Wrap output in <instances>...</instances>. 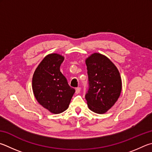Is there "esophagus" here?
I'll return each instance as SVG.
<instances>
[{
  "mask_svg": "<svg viewBox=\"0 0 152 152\" xmlns=\"http://www.w3.org/2000/svg\"><path fill=\"white\" fill-rule=\"evenodd\" d=\"M80 91H81V88H80V87H77L76 89H75V93H76V94H79V93H80Z\"/></svg>",
  "mask_w": 152,
  "mask_h": 152,
  "instance_id": "obj_1",
  "label": "esophagus"
}]
</instances>
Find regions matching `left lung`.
Returning <instances> with one entry per match:
<instances>
[{"instance_id": "8db88e82", "label": "left lung", "mask_w": 152, "mask_h": 152, "mask_svg": "<svg viewBox=\"0 0 152 152\" xmlns=\"http://www.w3.org/2000/svg\"><path fill=\"white\" fill-rule=\"evenodd\" d=\"M89 87L86 99L89 108L104 113L115 104L121 91V79L115 65L105 56L94 53L87 58Z\"/></svg>"}]
</instances>
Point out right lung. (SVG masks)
I'll use <instances>...</instances> for the list:
<instances>
[{"mask_svg":"<svg viewBox=\"0 0 152 152\" xmlns=\"http://www.w3.org/2000/svg\"><path fill=\"white\" fill-rule=\"evenodd\" d=\"M63 60V57L56 53L48 55L37 66L33 77V90L37 102L55 114L68 108L75 92L60 71Z\"/></svg>","mask_w":152,"mask_h":152,"instance_id":"right-lung-1","label":"right lung"}]
</instances>
